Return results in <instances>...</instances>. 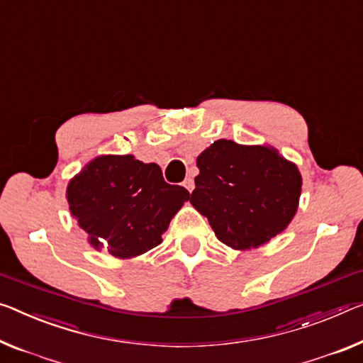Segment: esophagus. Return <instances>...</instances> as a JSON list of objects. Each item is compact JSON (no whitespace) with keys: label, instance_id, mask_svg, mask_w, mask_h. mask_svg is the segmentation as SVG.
<instances>
[{"label":"esophagus","instance_id":"1","mask_svg":"<svg viewBox=\"0 0 363 363\" xmlns=\"http://www.w3.org/2000/svg\"><path fill=\"white\" fill-rule=\"evenodd\" d=\"M183 186H185L189 193L193 191L194 189V182H193V178H186L185 182H183Z\"/></svg>","mask_w":363,"mask_h":363}]
</instances>
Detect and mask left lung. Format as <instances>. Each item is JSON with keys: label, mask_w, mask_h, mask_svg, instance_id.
I'll return each instance as SVG.
<instances>
[{"label": "left lung", "mask_w": 363, "mask_h": 363, "mask_svg": "<svg viewBox=\"0 0 363 363\" xmlns=\"http://www.w3.org/2000/svg\"><path fill=\"white\" fill-rule=\"evenodd\" d=\"M196 165L189 203L227 247L258 248L286 230L297 213L302 175L276 147L219 139L198 155Z\"/></svg>", "instance_id": "1"}]
</instances>
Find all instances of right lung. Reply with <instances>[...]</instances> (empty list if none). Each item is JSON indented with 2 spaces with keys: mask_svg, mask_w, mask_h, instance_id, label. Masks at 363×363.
I'll return each mask as SVG.
<instances>
[{
  "mask_svg": "<svg viewBox=\"0 0 363 363\" xmlns=\"http://www.w3.org/2000/svg\"><path fill=\"white\" fill-rule=\"evenodd\" d=\"M66 199L92 248L131 259L162 243V233L189 193L165 183L157 164H144L131 154H107L71 178Z\"/></svg>",
  "mask_w": 363,
  "mask_h": 363,
  "instance_id": "right-lung-1",
  "label": "right lung"
}]
</instances>
